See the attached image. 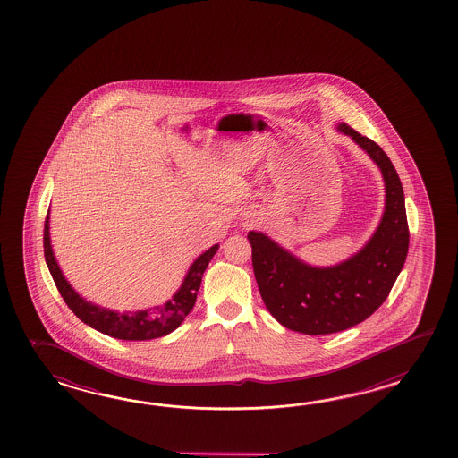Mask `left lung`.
I'll return each mask as SVG.
<instances>
[{
	"label": "left lung",
	"mask_w": 458,
	"mask_h": 458,
	"mask_svg": "<svg viewBox=\"0 0 458 458\" xmlns=\"http://www.w3.org/2000/svg\"><path fill=\"white\" fill-rule=\"evenodd\" d=\"M337 131L369 154L385 182V211L360 250L335 265L316 267L267 233H247L255 280L267 310L286 329L306 335L345 331L370 318L388 298L408 255L404 193L394 166L369 137L345 123H339Z\"/></svg>",
	"instance_id": "obj_1"
}]
</instances>
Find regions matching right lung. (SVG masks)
Here are the masks:
<instances>
[{
	"label": "right lung",
	"mask_w": 458,
	"mask_h": 458,
	"mask_svg": "<svg viewBox=\"0 0 458 458\" xmlns=\"http://www.w3.org/2000/svg\"><path fill=\"white\" fill-rule=\"evenodd\" d=\"M219 249V243L209 247L206 252L196 257L195 262L190 265L182 286L175 294L166 300L164 304L156 308L139 310V311H116L103 308L99 304L88 301L80 293L73 290L65 275L60 270L59 262L54 255L50 243V211L44 225V255L49 267L50 275L59 288L64 301L69 304L70 310L78 319L85 322L89 327L97 329L101 334H106L114 339L123 341H150L164 337L166 334L175 331L176 327L185 321L188 312L193 310L196 301V293L201 286V278L208 263L215 257Z\"/></svg>",
	"instance_id": "1"
}]
</instances>
